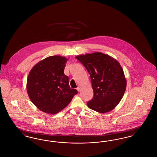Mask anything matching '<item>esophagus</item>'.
Instances as JSON below:
<instances>
[{
    "mask_svg": "<svg viewBox=\"0 0 157 157\" xmlns=\"http://www.w3.org/2000/svg\"><path fill=\"white\" fill-rule=\"evenodd\" d=\"M76 90H78V92H80V91H81V88L79 86V87H78V88H76Z\"/></svg>",
    "mask_w": 157,
    "mask_h": 157,
    "instance_id": "1",
    "label": "esophagus"
}]
</instances>
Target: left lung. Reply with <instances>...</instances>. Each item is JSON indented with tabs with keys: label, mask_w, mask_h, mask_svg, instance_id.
Here are the masks:
<instances>
[{
	"label": "left lung",
	"mask_w": 157,
	"mask_h": 157,
	"mask_svg": "<svg viewBox=\"0 0 157 157\" xmlns=\"http://www.w3.org/2000/svg\"><path fill=\"white\" fill-rule=\"evenodd\" d=\"M90 74L94 97L87 102L90 109L99 113L112 111L124 96L127 81L120 63L101 52L76 56Z\"/></svg>",
	"instance_id": "obj_1"
}]
</instances>
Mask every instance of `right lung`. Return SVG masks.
I'll use <instances>...</instances> for the list:
<instances>
[{
  "instance_id": "right-lung-1",
  "label": "right lung",
  "mask_w": 157,
  "mask_h": 157,
  "mask_svg": "<svg viewBox=\"0 0 157 157\" xmlns=\"http://www.w3.org/2000/svg\"><path fill=\"white\" fill-rule=\"evenodd\" d=\"M67 58L51 56L40 61L27 79L26 89L31 101L43 112L55 114L64 109L78 94L69 86L63 71Z\"/></svg>"
}]
</instances>
